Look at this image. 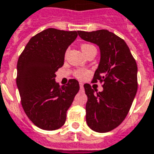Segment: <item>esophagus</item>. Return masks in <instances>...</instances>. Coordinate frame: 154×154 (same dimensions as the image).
Segmentation results:
<instances>
[{"label":"esophagus","mask_w":154,"mask_h":154,"mask_svg":"<svg viewBox=\"0 0 154 154\" xmlns=\"http://www.w3.org/2000/svg\"><path fill=\"white\" fill-rule=\"evenodd\" d=\"M80 88H83V83H82V82H80Z\"/></svg>","instance_id":"obj_1"}]
</instances>
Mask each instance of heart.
<instances>
[{
	"instance_id": "obj_1",
	"label": "heart",
	"mask_w": 154,
	"mask_h": 154,
	"mask_svg": "<svg viewBox=\"0 0 154 154\" xmlns=\"http://www.w3.org/2000/svg\"><path fill=\"white\" fill-rule=\"evenodd\" d=\"M92 47V45H89V44H83V45H82L81 48H82V51L83 52V51H86L88 49V47ZM88 74H89V72L87 71V70L79 69L75 72V77L78 78V79H80V80H83L84 78L88 77Z\"/></svg>"
}]
</instances>
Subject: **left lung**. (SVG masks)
<instances>
[{"mask_svg": "<svg viewBox=\"0 0 154 154\" xmlns=\"http://www.w3.org/2000/svg\"><path fill=\"white\" fill-rule=\"evenodd\" d=\"M84 41L96 44L100 49V62L93 82H103L97 92L84 84L88 96L86 121L97 133H107L122 122L132 106L137 90V66L126 42L107 30L78 31Z\"/></svg>", "mask_w": 154, "mask_h": 154, "instance_id": "left-lung-1", "label": "left lung"}]
</instances>
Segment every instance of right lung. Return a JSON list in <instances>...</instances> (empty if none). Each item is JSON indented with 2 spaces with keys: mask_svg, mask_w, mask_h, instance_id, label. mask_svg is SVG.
<instances>
[{
  "mask_svg": "<svg viewBox=\"0 0 154 154\" xmlns=\"http://www.w3.org/2000/svg\"><path fill=\"white\" fill-rule=\"evenodd\" d=\"M78 32L48 28L32 36L17 62V85L22 107L29 119L43 130L60 128L66 111L79 91V82H56V72L64 64L66 49Z\"/></svg>",
  "mask_w": 154,
  "mask_h": 154,
  "instance_id": "right-lung-1",
  "label": "right lung"
}]
</instances>
